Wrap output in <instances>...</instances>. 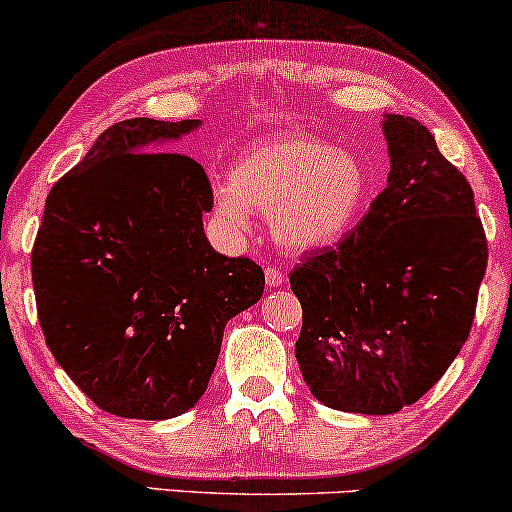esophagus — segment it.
Segmentation results:
<instances>
[{
    "instance_id": "esophagus-1",
    "label": "esophagus",
    "mask_w": 512,
    "mask_h": 512,
    "mask_svg": "<svg viewBox=\"0 0 512 512\" xmlns=\"http://www.w3.org/2000/svg\"><path fill=\"white\" fill-rule=\"evenodd\" d=\"M266 283H268V287H283L287 283V275L283 271H275V268H268Z\"/></svg>"
}]
</instances>
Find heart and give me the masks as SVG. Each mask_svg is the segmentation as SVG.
<instances>
[{"instance_id":"1","label":"heart","mask_w":512,"mask_h":512,"mask_svg":"<svg viewBox=\"0 0 512 512\" xmlns=\"http://www.w3.org/2000/svg\"><path fill=\"white\" fill-rule=\"evenodd\" d=\"M370 198L363 159L324 137L280 135L249 147L215 188V215L232 234L268 215L271 234L295 254L336 246L353 232Z\"/></svg>"}]
</instances>
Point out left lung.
I'll return each instance as SVG.
<instances>
[{"instance_id":"obj_1","label":"left lung","mask_w":512,"mask_h":512,"mask_svg":"<svg viewBox=\"0 0 512 512\" xmlns=\"http://www.w3.org/2000/svg\"><path fill=\"white\" fill-rule=\"evenodd\" d=\"M387 188L360 225L290 273L302 304L295 358L324 406L387 416L457 358L486 273L474 191L426 125L387 113Z\"/></svg>"}]
</instances>
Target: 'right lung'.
<instances>
[{
    "label": "right lung",
    "mask_w": 512,
    "mask_h": 512,
    "mask_svg": "<svg viewBox=\"0 0 512 512\" xmlns=\"http://www.w3.org/2000/svg\"><path fill=\"white\" fill-rule=\"evenodd\" d=\"M200 120L130 118L103 130L48 193L31 254L50 353L120 418L164 421L208 389L227 321L263 295L261 266L210 246L212 188L186 154L159 152Z\"/></svg>",
    "instance_id": "add662e5"
}]
</instances>
